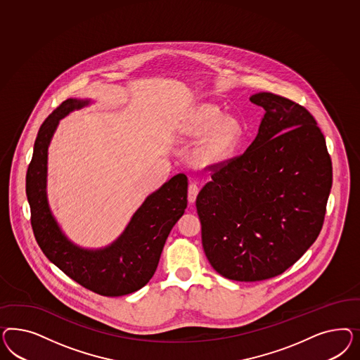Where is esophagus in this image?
Returning a JSON list of instances; mask_svg holds the SVG:
<instances>
[{"label": "esophagus", "mask_w": 360, "mask_h": 360, "mask_svg": "<svg viewBox=\"0 0 360 360\" xmlns=\"http://www.w3.org/2000/svg\"><path fill=\"white\" fill-rule=\"evenodd\" d=\"M198 193H199L198 186H196L195 184H190V186H188V191H187V199H188L190 203H194V202H195Z\"/></svg>", "instance_id": "esophagus-1"}]
</instances>
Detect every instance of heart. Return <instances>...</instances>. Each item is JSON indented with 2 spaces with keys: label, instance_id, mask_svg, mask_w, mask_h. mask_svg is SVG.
Returning a JSON list of instances; mask_svg holds the SVG:
<instances>
[{
  "label": "heart",
  "instance_id": "b5f03b06",
  "mask_svg": "<svg viewBox=\"0 0 360 360\" xmlns=\"http://www.w3.org/2000/svg\"><path fill=\"white\" fill-rule=\"evenodd\" d=\"M190 139L204 137L194 152L196 164L203 167H218L233 157L243 137V127L238 119L223 116L212 104L198 105L184 128Z\"/></svg>",
  "mask_w": 360,
  "mask_h": 360
}]
</instances>
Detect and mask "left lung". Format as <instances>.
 Instances as JSON below:
<instances>
[{"label": "left lung", "instance_id": "1", "mask_svg": "<svg viewBox=\"0 0 360 360\" xmlns=\"http://www.w3.org/2000/svg\"><path fill=\"white\" fill-rule=\"evenodd\" d=\"M250 100L265 110L256 139L214 167L196 196L208 262L245 283L281 274L310 248L333 185L326 141L310 112L271 92Z\"/></svg>", "mask_w": 360, "mask_h": 360}]
</instances>
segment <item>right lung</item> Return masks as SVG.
<instances>
[{"label": "right lung", "mask_w": 360, "mask_h": 360, "mask_svg": "<svg viewBox=\"0 0 360 360\" xmlns=\"http://www.w3.org/2000/svg\"><path fill=\"white\" fill-rule=\"evenodd\" d=\"M91 98H67L41 125L26 174L34 236L44 256L86 289L107 297L129 295L152 278L165 241L187 207V176L176 174L146 196L120 236L104 248L79 247L65 236L47 199L49 146L59 121Z\"/></svg>", "instance_id": "obj_1"}]
</instances>
